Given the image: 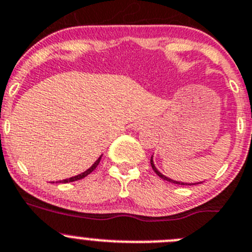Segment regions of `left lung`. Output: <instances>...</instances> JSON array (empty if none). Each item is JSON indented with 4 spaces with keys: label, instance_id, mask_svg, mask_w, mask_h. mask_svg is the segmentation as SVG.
Masks as SVG:
<instances>
[{
    "label": "left lung",
    "instance_id": "left-lung-1",
    "mask_svg": "<svg viewBox=\"0 0 252 252\" xmlns=\"http://www.w3.org/2000/svg\"><path fill=\"white\" fill-rule=\"evenodd\" d=\"M151 166H152L153 171L156 172V174H157L158 177H160V178L164 179V181H167V182H171V183H174V184H181V186H193V184H199V183H200V182H199V183H183V182H177V181H173V179H171V178H168V177L163 176V174L160 173V172H158V169L156 168V167H155V163H153L152 157H151Z\"/></svg>",
    "mask_w": 252,
    "mask_h": 252
}]
</instances>
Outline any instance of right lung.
<instances>
[{
    "instance_id": "obj_1",
    "label": "right lung",
    "mask_w": 252,
    "mask_h": 252,
    "mask_svg": "<svg viewBox=\"0 0 252 252\" xmlns=\"http://www.w3.org/2000/svg\"><path fill=\"white\" fill-rule=\"evenodd\" d=\"M100 159H101V156H100V157L97 158L96 160H95V163L93 164V166L90 167V168H89V169H86L85 172H83V173L78 174V176H74V177H71V178H68V179H63V181H59V182H61V183H69V182H74V181H79V179H83L84 177H86V176H88V174H90V173H92L93 171H94L95 168H96V167H97V164L100 163Z\"/></svg>"
}]
</instances>
